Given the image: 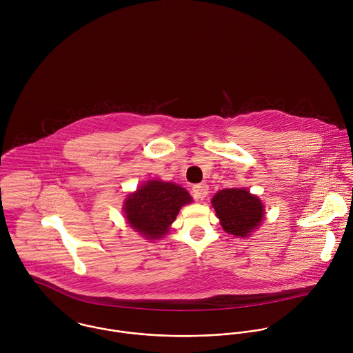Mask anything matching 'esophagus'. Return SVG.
<instances>
[{"instance_id":"34e87169","label":"esophagus","mask_w":353,"mask_h":353,"mask_svg":"<svg viewBox=\"0 0 353 353\" xmlns=\"http://www.w3.org/2000/svg\"><path fill=\"white\" fill-rule=\"evenodd\" d=\"M192 194L196 200H203L208 196V186L205 183L194 185L192 189Z\"/></svg>"}]
</instances>
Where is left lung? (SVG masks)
I'll use <instances>...</instances> for the list:
<instances>
[{"label": "left lung", "instance_id": "obj_1", "mask_svg": "<svg viewBox=\"0 0 353 353\" xmlns=\"http://www.w3.org/2000/svg\"><path fill=\"white\" fill-rule=\"evenodd\" d=\"M212 205L223 230L239 238L252 235L265 216L261 200L245 188L217 192L212 199Z\"/></svg>", "mask_w": 353, "mask_h": 353}]
</instances>
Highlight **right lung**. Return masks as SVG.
<instances>
[{
	"instance_id": "add662e5",
	"label": "right lung",
	"mask_w": 353,
	"mask_h": 353,
	"mask_svg": "<svg viewBox=\"0 0 353 353\" xmlns=\"http://www.w3.org/2000/svg\"><path fill=\"white\" fill-rule=\"evenodd\" d=\"M193 199L183 188L161 181H148L123 203V213L129 225L147 241L163 238L181 208Z\"/></svg>"
}]
</instances>
